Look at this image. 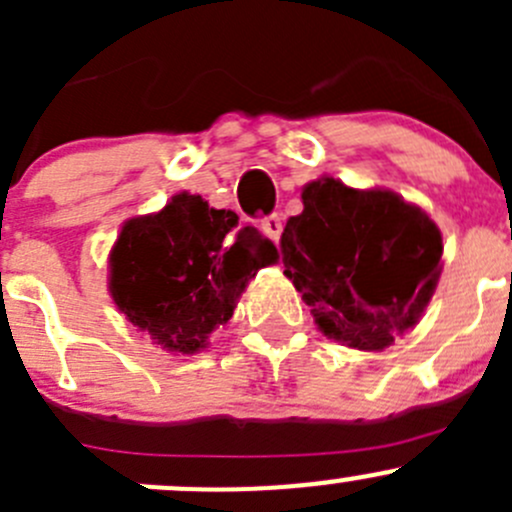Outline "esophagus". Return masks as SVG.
<instances>
[{
    "label": "esophagus",
    "instance_id": "obj_1",
    "mask_svg": "<svg viewBox=\"0 0 512 512\" xmlns=\"http://www.w3.org/2000/svg\"><path fill=\"white\" fill-rule=\"evenodd\" d=\"M260 227L272 242L280 240V235H282V218H280V215H267V218H262Z\"/></svg>",
    "mask_w": 512,
    "mask_h": 512
}]
</instances>
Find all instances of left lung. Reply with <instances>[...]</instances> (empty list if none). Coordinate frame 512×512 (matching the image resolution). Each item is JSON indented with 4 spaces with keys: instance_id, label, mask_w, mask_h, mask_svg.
Instances as JSON below:
<instances>
[{
    "instance_id": "8db88e82",
    "label": "left lung",
    "mask_w": 512,
    "mask_h": 512,
    "mask_svg": "<svg viewBox=\"0 0 512 512\" xmlns=\"http://www.w3.org/2000/svg\"><path fill=\"white\" fill-rule=\"evenodd\" d=\"M302 205L280 247L317 329L361 352L391 347L436 292L441 230L391 190L349 188L329 175L304 185Z\"/></svg>"
}]
</instances>
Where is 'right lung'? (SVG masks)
I'll return each instance as SVG.
<instances>
[{
	"label": "right lung",
	"instance_id": "obj_1",
	"mask_svg": "<svg viewBox=\"0 0 512 512\" xmlns=\"http://www.w3.org/2000/svg\"><path fill=\"white\" fill-rule=\"evenodd\" d=\"M272 262L277 247L255 227H237L232 210L178 193L158 213L123 223L108 255V292L160 349L195 354Z\"/></svg>",
	"mask_w": 512,
	"mask_h": 512
}]
</instances>
